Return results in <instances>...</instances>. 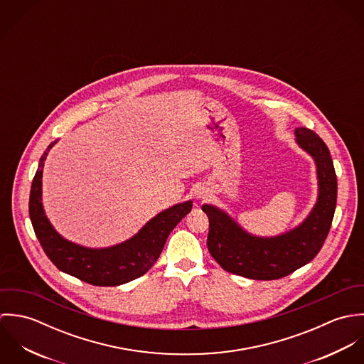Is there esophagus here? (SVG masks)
<instances>
[{"label":"esophagus","instance_id":"esophagus-1","mask_svg":"<svg viewBox=\"0 0 364 364\" xmlns=\"http://www.w3.org/2000/svg\"><path fill=\"white\" fill-rule=\"evenodd\" d=\"M208 191L206 188H202V189H199L198 191V199H200V200H205V199H208Z\"/></svg>","mask_w":364,"mask_h":364}]
</instances>
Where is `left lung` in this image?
Listing matches in <instances>:
<instances>
[{
	"label": "left lung",
	"instance_id": "1",
	"mask_svg": "<svg viewBox=\"0 0 364 364\" xmlns=\"http://www.w3.org/2000/svg\"><path fill=\"white\" fill-rule=\"evenodd\" d=\"M294 134L299 147L314 159L318 179L316 202L299 225L274 237H259L244 230L224 210L202 206L208 217L210 255L230 273L255 280L284 277L310 263L326 240L338 195L333 162L316 133L296 127Z\"/></svg>",
	"mask_w": 364,
	"mask_h": 364
}]
</instances>
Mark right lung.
<instances>
[{
    "label": "right lung",
    "mask_w": 364,
    "mask_h": 364,
    "mask_svg": "<svg viewBox=\"0 0 364 364\" xmlns=\"http://www.w3.org/2000/svg\"><path fill=\"white\" fill-rule=\"evenodd\" d=\"M55 143L57 140L41 156L29 198L31 221L48 258L58 270L94 286H120L147 273L159 258L168 235L192 210L193 202L178 203L158 213L132 238L112 247L88 248L71 242L55 231L42 203L43 166Z\"/></svg>",
    "instance_id": "obj_1"
}]
</instances>
